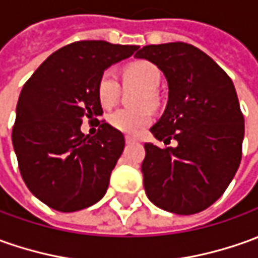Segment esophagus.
I'll list each match as a JSON object with an SVG mask.
<instances>
[{
	"instance_id": "obj_1",
	"label": "esophagus",
	"mask_w": 258,
	"mask_h": 258,
	"mask_svg": "<svg viewBox=\"0 0 258 258\" xmlns=\"http://www.w3.org/2000/svg\"><path fill=\"white\" fill-rule=\"evenodd\" d=\"M125 143H127V144H134V143H137V138H134V137L127 136V137H125Z\"/></svg>"
}]
</instances>
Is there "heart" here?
<instances>
[{
  "mask_svg": "<svg viewBox=\"0 0 258 258\" xmlns=\"http://www.w3.org/2000/svg\"><path fill=\"white\" fill-rule=\"evenodd\" d=\"M122 80L125 85H137L141 90L137 93L136 103L143 106L133 108H118L108 117V122L113 128L125 134L136 136L147 125H150L154 118L151 107L148 104L157 103V93L161 80V73L155 64L150 62H136L128 64L122 72ZM120 94V86L113 70H104L97 83V96L101 106L110 108L117 103Z\"/></svg>",
  "mask_w": 258,
  "mask_h": 258,
  "instance_id": "obj_1",
  "label": "heart"
}]
</instances>
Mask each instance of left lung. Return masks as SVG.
<instances>
[{"instance_id": "obj_1", "label": "left lung", "mask_w": 258, "mask_h": 258, "mask_svg": "<svg viewBox=\"0 0 258 258\" xmlns=\"http://www.w3.org/2000/svg\"><path fill=\"white\" fill-rule=\"evenodd\" d=\"M136 57L162 70L168 104L147 143L144 188L155 206L176 215L208 209L223 195L241 161L244 117L232 79L212 57L183 42L147 45Z\"/></svg>"}]
</instances>
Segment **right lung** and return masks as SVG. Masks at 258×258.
<instances>
[{"label":"right lung","mask_w":258,"mask_h":258,"mask_svg":"<svg viewBox=\"0 0 258 258\" xmlns=\"http://www.w3.org/2000/svg\"><path fill=\"white\" fill-rule=\"evenodd\" d=\"M140 46L78 41L49 56L28 79L17 104L12 145L21 176L41 202L76 212L104 196L125 140L104 120L85 137L82 120L103 115L97 96L101 73Z\"/></svg>","instance_id":"obj_1"}]
</instances>
